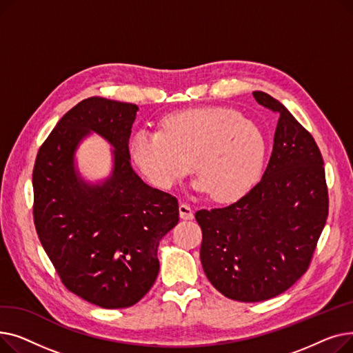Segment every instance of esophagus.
Segmentation results:
<instances>
[{
    "mask_svg": "<svg viewBox=\"0 0 353 353\" xmlns=\"http://www.w3.org/2000/svg\"><path fill=\"white\" fill-rule=\"evenodd\" d=\"M179 214H180V217H181L183 220H192V219L194 217L193 209H192L189 205H186V203H180V206H179Z\"/></svg>",
    "mask_w": 353,
    "mask_h": 353,
    "instance_id": "34e87169",
    "label": "esophagus"
}]
</instances>
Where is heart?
<instances>
[{
	"mask_svg": "<svg viewBox=\"0 0 353 353\" xmlns=\"http://www.w3.org/2000/svg\"><path fill=\"white\" fill-rule=\"evenodd\" d=\"M128 152L140 172L160 189H170L192 170L194 189L217 203L245 197L261 179L266 141L253 123L228 107L174 111L160 132L139 130Z\"/></svg>",
	"mask_w": 353,
	"mask_h": 353,
	"instance_id": "heart-1",
	"label": "heart"
}]
</instances>
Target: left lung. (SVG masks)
Listing matches in <instances>:
<instances>
[{
    "instance_id": "8db88e82",
    "label": "left lung",
    "mask_w": 353,
    "mask_h": 353,
    "mask_svg": "<svg viewBox=\"0 0 353 353\" xmlns=\"http://www.w3.org/2000/svg\"><path fill=\"white\" fill-rule=\"evenodd\" d=\"M253 97L279 114L263 177L233 205L194 214L203 270L221 294L239 302L274 298L299 279L329 210L323 159L310 133L281 101L263 91Z\"/></svg>"
}]
</instances>
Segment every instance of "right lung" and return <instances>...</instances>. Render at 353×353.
Segmentation results:
<instances>
[{
  "label": "right lung",
  "instance_id": "right-lung-1",
  "mask_svg": "<svg viewBox=\"0 0 353 353\" xmlns=\"http://www.w3.org/2000/svg\"><path fill=\"white\" fill-rule=\"evenodd\" d=\"M136 104L90 97L54 127L37 154L34 225L64 286L104 309L128 307L152 289L157 249L179 221L177 199L145 184L130 163ZM91 132L112 146L110 174L88 182L75 153Z\"/></svg>",
  "mask_w": 353,
  "mask_h": 353
}]
</instances>
